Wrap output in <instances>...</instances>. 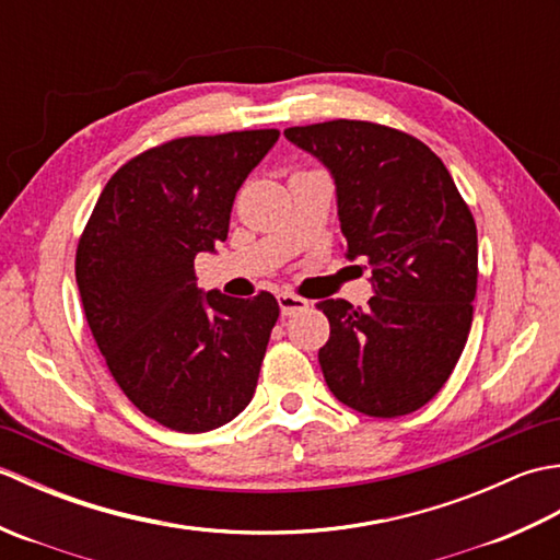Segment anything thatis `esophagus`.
<instances>
[{
	"mask_svg": "<svg viewBox=\"0 0 560 560\" xmlns=\"http://www.w3.org/2000/svg\"><path fill=\"white\" fill-rule=\"evenodd\" d=\"M279 307H281V315H295V313H303L311 307V303H307L305 299H301V295H293V293H279Z\"/></svg>",
	"mask_w": 560,
	"mask_h": 560,
	"instance_id": "34e87169",
	"label": "esophagus"
}]
</instances>
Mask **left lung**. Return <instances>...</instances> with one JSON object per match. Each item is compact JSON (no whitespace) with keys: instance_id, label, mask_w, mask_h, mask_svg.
Listing matches in <instances>:
<instances>
[{"instance_id":"obj_1","label":"left lung","mask_w":560,"mask_h":560,"mask_svg":"<svg viewBox=\"0 0 560 560\" xmlns=\"http://www.w3.org/2000/svg\"><path fill=\"white\" fill-rule=\"evenodd\" d=\"M283 135L329 168L347 257L373 271L365 311L343 299L317 303L329 319L317 355L327 387L375 419L421 409L471 329L479 245L467 201L445 163L399 129L331 120Z\"/></svg>"}]
</instances>
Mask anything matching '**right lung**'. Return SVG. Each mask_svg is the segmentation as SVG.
I'll list each match as a JSON object with an SVG mask.
<instances>
[{
    "mask_svg": "<svg viewBox=\"0 0 560 560\" xmlns=\"http://www.w3.org/2000/svg\"><path fill=\"white\" fill-rule=\"evenodd\" d=\"M279 129L171 139L127 161L77 247L91 335L135 407L171 431L229 423L255 395L279 303L197 289L195 257L229 237L235 192Z\"/></svg>",
    "mask_w": 560,
    "mask_h": 560,
    "instance_id": "add662e5",
    "label": "right lung"
}]
</instances>
